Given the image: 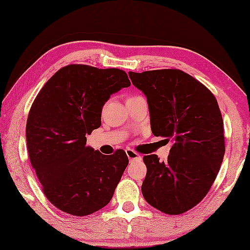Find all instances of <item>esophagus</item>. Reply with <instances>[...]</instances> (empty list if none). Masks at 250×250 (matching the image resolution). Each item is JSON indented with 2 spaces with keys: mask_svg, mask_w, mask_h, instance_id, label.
Here are the masks:
<instances>
[{
  "mask_svg": "<svg viewBox=\"0 0 250 250\" xmlns=\"http://www.w3.org/2000/svg\"><path fill=\"white\" fill-rule=\"evenodd\" d=\"M126 155H127L129 160H141L142 159V157L140 156L138 152H135L134 150H132V149L126 150Z\"/></svg>",
  "mask_w": 250,
  "mask_h": 250,
  "instance_id": "1",
  "label": "esophagus"
}]
</instances>
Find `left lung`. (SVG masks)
<instances>
[{"label":"left lung","mask_w":250,"mask_h":250,"mask_svg":"<svg viewBox=\"0 0 250 250\" xmlns=\"http://www.w3.org/2000/svg\"><path fill=\"white\" fill-rule=\"evenodd\" d=\"M128 75L146 97L153 135L172 140L166 162L157 155L143 157V197L165 214L186 213L208 193L223 162L224 127L216 99L179 69Z\"/></svg>","instance_id":"1"}]
</instances>
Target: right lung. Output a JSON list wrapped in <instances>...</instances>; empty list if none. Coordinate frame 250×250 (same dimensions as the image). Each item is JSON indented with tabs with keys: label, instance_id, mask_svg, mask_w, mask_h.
I'll return each mask as SVG.
<instances>
[{
	"label": "right lung",
	"instance_id": "obj_1",
	"mask_svg": "<svg viewBox=\"0 0 250 250\" xmlns=\"http://www.w3.org/2000/svg\"><path fill=\"white\" fill-rule=\"evenodd\" d=\"M131 85L117 68L86 64L61 68L30 108L26 141L45 197L58 209L86 216L104 206L128 165L124 150L102 155L86 146V134L100 127L102 107L112 93Z\"/></svg>",
	"mask_w": 250,
	"mask_h": 250
}]
</instances>
